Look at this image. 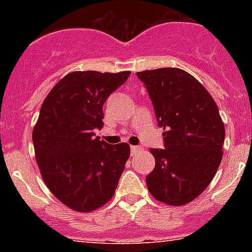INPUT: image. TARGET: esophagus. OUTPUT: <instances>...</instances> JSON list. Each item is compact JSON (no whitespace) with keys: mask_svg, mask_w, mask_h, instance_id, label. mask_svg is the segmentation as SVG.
I'll return each mask as SVG.
<instances>
[{"mask_svg":"<svg viewBox=\"0 0 252 252\" xmlns=\"http://www.w3.org/2000/svg\"><path fill=\"white\" fill-rule=\"evenodd\" d=\"M140 150H141L140 146H130V152H131V155L136 154V152L140 151Z\"/></svg>","mask_w":252,"mask_h":252,"instance_id":"1","label":"esophagus"}]
</instances>
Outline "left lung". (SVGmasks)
<instances>
[{"mask_svg": "<svg viewBox=\"0 0 252 252\" xmlns=\"http://www.w3.org/2000/svg\"><path fill=\"white\" fill-rule=\"evenodd\" d=\"M163 128L164 149H151L154 171L147 189L163 204L183 206L210 185L223 156L224 124L208 91L179 68L136 73Z\"/></svg>", "mask_w": 252, "mask_h": 252, "instance_id": "left-lung-1", "label": "left lung"}]
</instances>
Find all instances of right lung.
<instances>
[{"mask_svg":"<svg viewBox=\"0 0 252 252\" xmlns=\"http://www.w3.org/2000/svg\"><path fill=\"white\" fill-rule=\"evenodd\" d=\"M130 72H73L45 98L32 130L35 157L50 191L78 212L97 210L113 196L130 155L126 142L100 141L103 103Z\"/></svg>","mask_w":252,"mask_h":252,"instance_id":"right-lung-1","label":"right lung"}]
</instances>
